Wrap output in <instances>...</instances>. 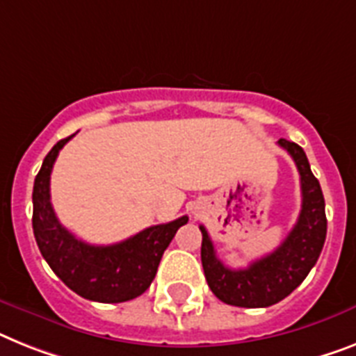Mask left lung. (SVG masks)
I'll list each match as a JSON object with an SVG mask.
<instances>
[{
  "instance_id": "8db88e82",
  "label": "left lung",
  "mask_w": 356,
  "mask_h": 356,
  "mask_svg": "<svg viewBox=\"0 0 356 356\" xmlns=\"http://www.w3.org/2000/svg\"><path fill=\"white\" fill-rule=\"evenodd\" d=\"M295 160L300 172L302 209L295 227L277 249L258 258L245 269H231L220 262L209 233L202 231V266L205 278L216 298L236 307H269L284 300L318 260L327 233L325 202L318 180L311 172L304 149L287 140H278Z\"/></svg>"
}]
</instances>
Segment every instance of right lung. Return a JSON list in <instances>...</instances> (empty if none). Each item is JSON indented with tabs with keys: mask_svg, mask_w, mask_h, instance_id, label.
Wrapping results in <instances>:
<instances>
[{
	"mask_svg": "<svg viewBox=\"0 0 356 356\" xmlns=\"http://www.w3.org/2000/svg\"><path fill=\"white\" fill-rule=\"evenodd\" d=\"M72 136L52 147L34 180L32 229L38 248L58 278L79 296L104 304L132 300L149 289L161 254L189 218L152 225L113 245H90L78 240L60 224L51 204L52 165Z\"/></svg>",
	"mask_w": 356,
	"mask_h": 356,
	"instance_id": "obj_1",
	"label": "right lung"
}]
</instances>
